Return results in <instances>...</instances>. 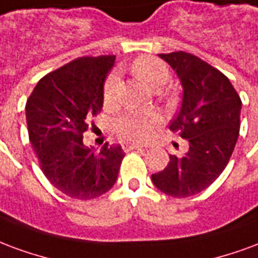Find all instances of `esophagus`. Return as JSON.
<instances>
[{
	"label": "esophagus",
	"mask_w": 258,
	"mask_h": 258,
	"mask_svg": "<svg viewBox=\"0 0 258 258\" xmlns=\"http://www.w3.org/2000/svg\"><path fill=\"white\" fill-rule=\"evenodd\" d=\"M143 146H139V144H135V143H127V144H123V150L125 151H131V150H142Z\"/></svg>",
	"instance_id": "1"
}]
</instances>
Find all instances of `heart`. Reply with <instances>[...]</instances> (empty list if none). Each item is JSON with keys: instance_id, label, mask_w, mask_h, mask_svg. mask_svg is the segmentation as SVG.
<instances>
[{"instance_id": "obj_1", "label": "heart", "mask_w": 258, "mask_h": 258, "mask_svg": "<svg viewBox=\"0 0 258 258\" xmlns=\"http://www.w3.org/2000/svg\"><path fill=\"white\" fill-rule=\"evenodd\" d=\"M132 74L142 81L143 84L152 90H161L169 81V69L162 60L152 56L137 57L131 66ZM118 75L110 74L103 86V100L110 104L115 99ZM161 125V116L154 111L129 110L116 116L114 121V131L119 139L125 142H146L152 136Z\"/></svg>"}]
</instances>
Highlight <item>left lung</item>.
Segmentation results:
<instances>
[{
	"instance_id": "8db88e82",
	"label": "left lung",
	"mask_w": 258,
	"mask_h": 258,
	"mask_svg": "<svg viewBox=\"0 0 258 258\" xmlns=\"http://www.w3.org/2000/svg\"><path fill=\"white\" fill-rule=\"evenodd\" d=\"M183 86L173 133L188 140L184 157L170 155L168 166L152 174L158 189L174 198H187L208 188L223 173L239 136L240 101L221 71L183 50L161 53Z\"/></svg>"
}]
</instances>
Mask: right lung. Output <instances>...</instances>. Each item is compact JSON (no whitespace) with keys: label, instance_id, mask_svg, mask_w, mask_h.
Masks as SVG:
<instances>
[{"label":"right lung","instance_id":"1","mask_svg":"<svg viewBox=\"0 0 258 258\" xmlns=\"http://www.w3.org/2000/svg\"><path fill=\"white\" fill-rule=\"evenodd\" d=\"M115 56H84L38 81L26 103L29 139L50 184L75 199H93L116 181L121 146H84L90 116L103 108V86Z\"/></svg>","mask_w":258,"mask_h":258}]
</instances>
